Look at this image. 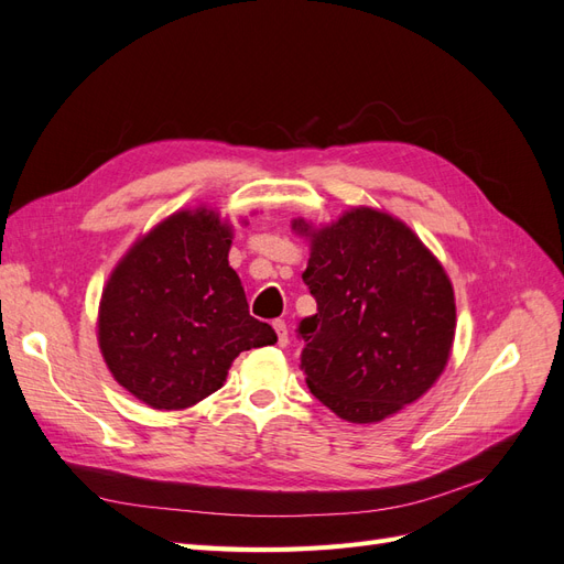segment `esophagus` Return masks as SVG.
<instances>
[{
  "label": "esophagus",
  "mask_w": 564,
  "mask_h": 564,
  "mask_svg": "<svg viewBox=\"0 0 564 564\" xmlns=\"http://www.w3.org/2000/svg\"><path fill=\"white\" fill-rule=\"evenodd\" d=\"M272 327H275V332H278V344H280V348H284V346L289 344L286 322H284V319H275V322H272Z\"/></svg>",
  "instance_id": "1"
}]
</instances>
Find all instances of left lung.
<instances>
[{"mask_svg":"<svg viewBox=\"0 0 564 564\" xmlns=\"http://www.w3.org/2000/svg\"><path fill=\"white\" fill-rule=\"evenodd\" d=\"M311 245L303 282L317 313L301 319V369L313 395L348 423H379L445 371L456 332L454 286L404 220L352 207L327 226L294 218Z\"/></svg>","mask_w":564,"mask_h":564,"instance_id":"left-lung-1","label":"left lung"}]
</instances>
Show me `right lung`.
<instances>
[{"instance_id": "1", "label": "right lung", "mask_w": 564, "mask_h": 564, "mask_svg": "<svg viewBox=\"0 0 564 564\" xmlns=\"http://www.w3.org/2000/svg\"><path fill=\"white\" fill-rule=\"evenodd\" d=\"M230 245V220L199 204L160 220L112 268L98 303V348L135 400L162 412L193 406L226 383L242 350L278 340L249 315Z\"/></svg>"}]
</instances>
